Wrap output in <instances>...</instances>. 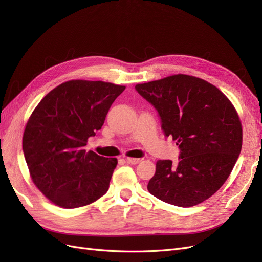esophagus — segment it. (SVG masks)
<instances>
[{
	"instance_id": "1",
	"label": "esophagus",
	"mask_w": 262,
	"mask_h": 262,
	"mask_svg": "<svg viewBox=\"0 0 262 262\" xmlns=\"http://www.w3.org/2000/svg\"><path fill=\"white\" fill-rule=\"evenodd\" d=\"M125 161H126V163H129V164H133V165H136V164H139L142 160L141 158H133V157H126L125 158Z\"/></svg>"
}]
</instances>
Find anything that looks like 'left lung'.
Instances as JSON below:
<instances>
[{
  "label": "left lung",
  "mask_w": 262,
  "mask_h": 262,
  "mask_svg": "<svg viewBox=\"0 0 262 262\" xmlns=\"http://www.w3.org/2000/svg\"><path fill=\"white\" fill-rule=\"evenodd\" d=\"M136 90L156 108L165 136L180 148L176 167L157 161L149 193L181 208L209 199L231 175L242 150V122L231 100L209 82L186 74L137 84Z\"/></svg>",
  "instance_id": "1"
}]
</instances>
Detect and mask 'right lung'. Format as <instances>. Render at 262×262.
Returning <instances> with one entry per match:
<instances>
[{"instance_id": "1", "label": "right lung", "mask_w": 262, "mask_h": 262, "mask_svg": "<svg viewBox=\"0 0 262 262\" xmlns=\"http://www.w3.org/2000/svg\"><path fill=\"white\" fill-rule=\"evenodd\" d=\"M124 89L101 81H68L47 94L30 115L23 136L24 155L31 180L53 204L80 208L108 191L117 158L85 146Z\"/></svg>"}]
</instances>
